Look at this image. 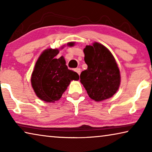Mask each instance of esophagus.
<instances>
[{"label":"esophagus","instance_id":"obj_1","mask_svg":"<svg viewBox=\"0 0 152 152\" xmlns=\"http://www.w3.org/2000/svg\"><path fill=\"white\" fill-rule=\"evenodd\" d=\"M75 71L78 74V75H80V72H81V70H80V68H76V70H75Z\"/></svg>","mask_w":152,"mask_h":152}]
</instances>
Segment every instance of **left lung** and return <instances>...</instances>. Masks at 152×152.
I'll use <instances>...</instances> for the list:
<instances>
[{"label":"left lung","instance_id":"left-lung-1","mask_svg":"<svg viewBox=\"0 0 152 152\" xmlns=\"http://www.w3.org/2000/svg\"><path fill=\"white\" fill-rule=\"evenodd\" d=\"M84 61L88 66L80 74V82L90 98L99 102L109 99L119 88V69L110 51L94 42L84 49Z\"/></svg>","mask_w":152,"mask_h":152}]
</instances>
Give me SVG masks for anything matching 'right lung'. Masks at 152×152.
<instances>
[{"label":"right lung","instance_id":"obj_1","mask_svg":"<svg viewBox=\"0 0 152 152\" xmlns=\"http://www.w3.org/2000/svg\"><path fill=\"white\" fill-rule=\"evenodd\" d=\"M73 46L74 43H68ZM58 49L43 51L36 61L31 82L37 97L47 102L58 101L72 80H78L79 75L69 70L66 60L61 56L56 59Z\"/></svg>","mask_w":152,"mask_h":152}]
</instances>
